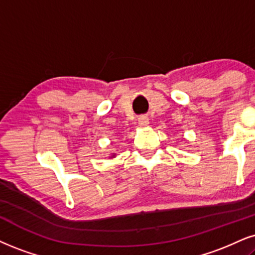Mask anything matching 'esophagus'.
<instances>
[{"label": "esophagus", "instance_id": "34e87169", "mask_svg": "<svg viewBox=\"0 0 255 255\" xmlns=\"http://www.w3.org/2000/svg\"><path fill=\"white\" fill-rule=\"evenodd\" d=\"M138 124L140 125V127H147L149 125V119L145 116H142V117L138 118Z\"/></svg>", "mask_w": 255, "mask_h": 255}]
</instances>
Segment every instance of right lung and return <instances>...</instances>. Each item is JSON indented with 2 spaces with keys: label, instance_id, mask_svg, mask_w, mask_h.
Returning <instances> with one entry per match:
<instances>
[{
  "label": "right lung",
  "instance_id": "1",
  "mask_svg": "<svg viewBox=\"0 0 255 255\" xmlns=\"http://www.w3.org/2000/svg\"><path fill=\"white\" fill-rule=\"evenodd\" d=\"M112 156H115V155H112Z\"/></svg>",
  "mask_w": 255,
  "mask_h": 255
}]
</instances>
